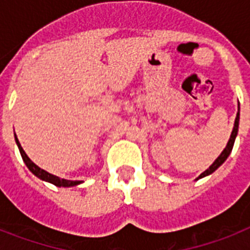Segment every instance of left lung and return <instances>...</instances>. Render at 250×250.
Segmentation results:
<instances>
[{
  "label": "left lung",
  "mask_w": 250,
  "mask_h": 250,
  "mask_svg": "<svg viewBox=\"0 0 250 250\" xmlns=\"http://www.w3.org/2000/svg\"><path fill=\"white\" fill-rule=\"evenodd\" d=\"M239 119H240V117H239V111H237L236 119H235V125H233L232 133H231V137H229V143H227V146H226L225 150L221 153V156L218 157L217 160L214 161V164L211 165V166H210L208 170L204 171V172H202V174L198 176V179L204 178V176H206V175H210L211 172H214V171L217 170L218 167L221 166V165L223 164L226 160H227V157L229 156V153H231V150H232V148H233V143H235V139H236V136H237V129H239Z\"/></svg>",
  "instance_id": "left-lung-1"
}]
</instances>
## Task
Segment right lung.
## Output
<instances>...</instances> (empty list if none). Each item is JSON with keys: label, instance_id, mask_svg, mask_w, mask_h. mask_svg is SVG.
Masks as SVG:
<instances>
[{"label": "right lung", "instance_id": "1", "mask_svg": "<svg viewBox=\"0 0 250 250\" xmlns=\"http://www.w3.org/2000/svg\"><path fill=\"white\" fill-rule=\"evenodd\" d=\"M15 141H17L18 148H19V152H21V158H23V161H24V164L27 165V167L29 168V171H32V174L36 175L37 178L42 179V180H45V182L52 183V184H54V186H57V187H74V186H78V184H80V183H82V182H79V180L74 182V180H66V179H61V178H58V176H56V175L49 174V172H46L45 170L40 168V167L37 166V165L33 164L32 161L28 158V156L25 154V152L23 150V148H21V143H19V140L17 139V135H15Z\"/></svg>", "mask_w": 250, "mask_h": 250}]
</instances>
